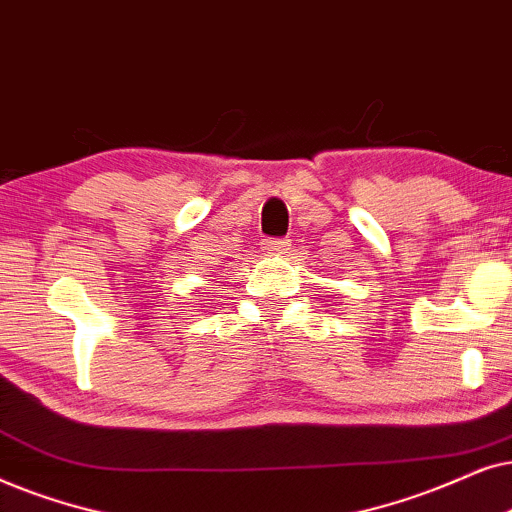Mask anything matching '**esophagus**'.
I'll use <instances>...</instances> for the list:
<instances>
[{"instance_id":"1","label":"esophagus","mask_w":512,"mask_h":512,"mask_svg":"<svg viewBox=\"0 0 512 512\" xmlns=\"http://www.w3.org/2000/svg\"><path fill=\"white\" fill-rule=\"evenodd\" d=\"M262 248L267 252H283L288 250V241H285V238H264Z\"/></svg>"}]
</instances>
